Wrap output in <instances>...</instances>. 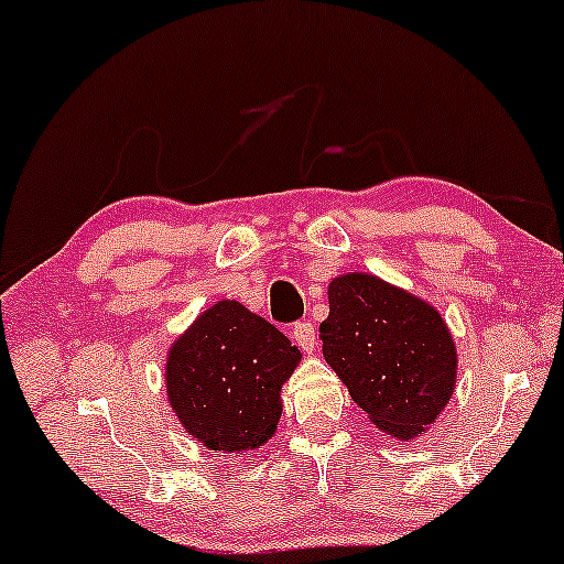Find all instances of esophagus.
<instances>
[{
	"label": "esophagus",
	"instance_id": "1",
	"mask_svg": "<svg viewBox=\"0 0 564 564\" xmlns=\"http://www.w3.org/2000/svg\"><path fill=\"white\" fill-rule=\"evenodd\" d=\"M291 336H293V341H296L304 351H314L316 349V332H314V324H311V322L293 324Z\"/></svg>",
	"mask_w": 564,
	"mask_h": 564
}]
</instances>
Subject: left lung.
I'll list each match as a JSON object with an SVG mask.
<instances>
[{"mask_svg":"<svg viewBox=\"0 0 564 564\" xmlns=\"http://www.w3.org/2000/svg\"><path fill=\"white\" fill-rule=\"evenodd\" d=\"M318 336L351 400L392 438L425 433L456 390V344L438 311L372 273L329 283Z\"/></svg>","mask_w":564,"mask_h":564,"instance_id":"1","label":"left lung"}]
</instances>
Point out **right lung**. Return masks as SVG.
Wrapping results in <instances>:
<instances>
[{"label":"right lung","mask_w":564,"mask_h":564,"mask_svg":"<svg viewBox=\"0 0 564 564\" xmlns=\"http://www.w3.org/2000/svg\"><path fill=\"white\" fill-rule=\"evenodd\" d=\"M299 347L238 301H217L166 355V398L184 431L215 453H248L271 441L281 384Z\"/></svg>","instance_id":"right-lung-1"}]
</instances>
